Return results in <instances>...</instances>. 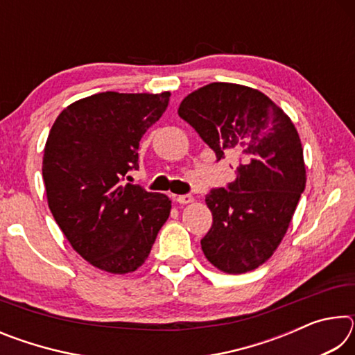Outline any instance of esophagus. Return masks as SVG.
<instances>
[{
  "instance_id": "esophagus-1",
  "label": "esophagus",
  "mask_w": 355,
  "mask_h": 355,
  "mask_svg": "<svg viewBox=\"0 0 355 355\" xmlns=\"http://www.w3.org/2000/svg\"><path fill=\"white\" fill-rule=\"evenodd\" d=\"M173 200H175L177 203H180V205H186V203H191L192 200H194V197H192L191 194L175 196V197H173Z\"/></svg>"
}]
</instances>
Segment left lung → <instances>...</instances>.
I'll return each mask as SVG.
<instances>
[{"label":"left lung","instance_id":"left-lung-1","mask_svg":"<svg viewBox=\"0 0 355 355\" xmlns=\"http://www.w3.org/2000/svg\"><path fill=\"white\" fill-rule=\"evenodd\" d=\"M216 155L236 163V178L205 197L213 225L202 238L209 263L228 274L263 264L285 236L305 189L304 152L290 117L255 89L211 83L178 107Z\"/></svg>","mask_w":355,"mask_h":355}]
</instances>
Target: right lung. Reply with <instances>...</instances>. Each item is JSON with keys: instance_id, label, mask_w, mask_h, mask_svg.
Returning <instances> with one entry per match:
<instances>
[{"instance_id": "add662e5", "label": "right lung", "mask_w": 355, "mask_h": 355, "mask_svg": "<svg viewBox=\"0 0 355 355\" xmlns=\"http://www.w3.org/2000/svg\"><path fill=\"white\" fill-rule=\"evenodd\" d=\"M171 94L101 92L59 114L44 150L48 207L78 254L112 274L136 271L171 214V200L127 183L137 148Z\"/></svg>"}]
</instances>
